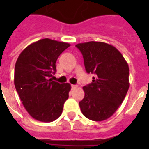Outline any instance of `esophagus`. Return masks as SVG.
<instances>
[{"mask_svg": "<svg viewBox=\"0 0 149 149\" xmlns=\"http://www.w3.org/2000/svg\"><path fill=\"white\" fill-rule=\"evenodd\" d=\"M71 87H72V89H74V88H76V87H77V85H75V84H72V85H71Z\"/></svg>", "mask_w": 149, "mask_h": 149, "instance_id": "1", "label": "esophagus"}]
</instances>
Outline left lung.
<instances>
[{"label": "left lung", "instance_id": "obj_1", "mask_svg": "<svg viewBox=\"0 0 149 149\" xmlns=\"http://www.w3.org/2000/svg\"><path fill=\"white\" fill-rule=\"evenodd\" d=\"M81 52L88 73L95 74L92 83L84 86L85 96L79 102L86 118L95 121L113 115L129 88V68L120 52L102 42L76 45Z\"/></svg>", "mask_w": 149, "mask_h": 149}]
</instances>
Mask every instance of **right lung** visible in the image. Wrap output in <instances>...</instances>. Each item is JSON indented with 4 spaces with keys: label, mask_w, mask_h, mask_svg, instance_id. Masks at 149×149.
<instances>
[{
    "label": "right lung",
    "mask_w": 149,
    "mask_h": 149,
    "mask_svg": "<svg viewBox=\"0 0 149 149\" xmlns=\"http://www.w3.org/2000/svg\"><path fill=\"white\" fill-rule=\"evenodd\" d=\"M70 46L69 43L43 38L27 46L16 61L15 88L24 108L36 120L51 122L62 114L71 86L50 77L56 72L58 56Z\"/></svg>",
    "instance_id": "add662e5"
}]
</instances>
